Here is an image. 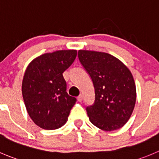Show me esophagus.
I'll use <instances>...</instances> for the list:
<instances>
[{
  "instance_id": "obj_1",
  "label": "esophagus",
  "mask_w": 159,
  "mask_h": 159,
  "mask_svg": "<svg viewBox=\"0 0 159 159\" xmlns=\"http://www.w3.org/2000/svg\"><path fill=\"white\" fill-rule=\"evenodd\" d=\"M77 100H78V101H80V102H81V101H83V95L82 94H80L78 96V98H77Z\"/></svg>"
}]
</instances>
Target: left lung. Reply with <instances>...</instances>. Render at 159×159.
<instances>
[{"label": "left lung", "instance_id": "8db88e82", "mask_svg": "<svg viewBox=\"0 0 159 159\" xmlns=\"http://www.w3.org/2000/svg\"><path fill=\"white\" fill-rule=\"evenodd\" d=\"M78 57L94 87V103L87 107L90 121L105 131L122 128L130 118L137 98L130 70L108 53L80 50Z\"/></svg>", "mask_w": 159, "mask_h": 159}]
</instances>
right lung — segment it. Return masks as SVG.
<instances>
[{
	"instance_id": "obj_1",
	"label": "right lung",
	"mask_w": 159,
	"mask_h": 159,
	"mask_svg": "<svg viewBox=\"0 0 159 159\" xmlns=\"http://www.w3.org/2000/svg\"><path fill=\"white\" fill-rule=\"evenodd\" d=\"M76 54V50L46 53L34 58L25 69L22 98L30 117L42 129H58L67 122L76 99L66 92L62 73Z\"/></svg>"
}]
</instances>
